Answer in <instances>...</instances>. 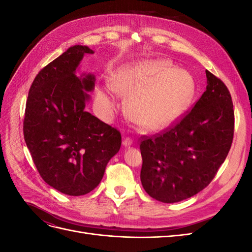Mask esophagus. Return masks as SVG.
Wrapping results in <instances>:
<instances>
[{
  "label": "esophagus",
  "mask_w": 252,
  "mask_h": 252,
  "mask_svg": "<svg viewBox=\"0 0 252 252\" xmlns=\"http://www.w3.org/2000/svg\"><path fill=\"white\" fill-rule=\"evenodd\" d=\"M131 144H132V139L130 138V136H126V138L123 140L124 146H130Z\"/></svg>",
  "instance_id": "1"
}]
</instances>
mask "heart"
Here are the masks:
<instances>
[{
	"instance_id": "1",
	"label": "heart",
	"mask_w": 252,
	"mask_h": 252,
	"mask_svg": "<svg viewBox=\"0 0 252 252\" xmlns=\"http://www.w3.org/2000/svg\"><path fill=\"white\" fill-rule=\"evenodd\" d=\"M112 88L130 95L128 116L144 131L165 128L188 107L194 94V81L190 73L175 69L168 61L152 60L128 66L113 74ZM96 102L105 114L116 107L109 88L96 89Z\"/></svg>"
}]
</instances>
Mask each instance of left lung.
<instances>
[{"mask_svg": "<svg viewBox=\"0 0 252 252\" xmlns=\"http://www.w3.org/2000/svg\"><path fill=\"white\" fill-rule=\"evenodd\" d=\"M207 87L192 109L152 135H142V185L151 197L175 203L207 187L225 161L234 133L231 94L206 70Z\"/></svg>", "mask_w": 252, "mask_h": 252, "instance_id": "8db88e82", "label": "left lung"}]
</instances>
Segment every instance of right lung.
Here are the masks:
<instances>
[{
    "instance_id": "obj_1",
    "label": "right lung",
    "mask_w": 252,
    "mask_h": 252,
    "mask_svg": "<svg viewBox=\"0 0 252 252\" xmlns=\"http://www.w3.org/2000/svg\"><path fill=\"white\" fill-rule=\"evenodd\" d=\"M94 51L75 45L39 71L26 101L23 132L42 179L60 192L84 195L103 178L121 148L117 128L85 110L94 77L75 69Z\"/></svg>"
}]
</instances>
